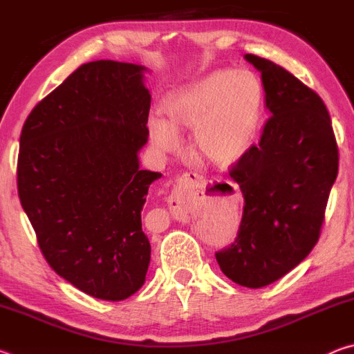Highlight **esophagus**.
I'll use <instances>...</instances> for the list:
<instances>
[{
	"mask_svg": "<svg viewBox=\"0 0 354 354\" xmlns=\"http://www.w3.org/2000/svg\"><path fill=\"white\" fill-rule=\"evenodd\" d=\"M203 187H205V181H203V176L196 175V173H184V175L176 178L171 194L169 195L171 211H176V209L196 198L203 194Z\"/></svg>",
	"mask_w": 354,
	"mask_h": 354,
	"instance_id": "esophagus-1",
	"label": "esophagus"
}]
</instances>
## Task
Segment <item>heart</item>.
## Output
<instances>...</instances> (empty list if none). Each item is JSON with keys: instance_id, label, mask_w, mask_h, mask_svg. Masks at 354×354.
Masks as SVG:
<instances>
[{"instance_id": "1", "label": "heart", "mask_w": 354, "mask_h": 354, "mask_svg": "<svg viewBox=\"0 0 354 354\" xmlns=\"http://www.w3.org/2000/svg\"><path fill=\"white\" fill-rule=\"evenodd\" d=\"M262 109V86L248 70L214 71L170 95L169 120L149 122L154 145L173 149L178 127L194 128V149L215 165L234 162L256 134Z\"/></svg>"}]
</instances>
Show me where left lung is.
Listing matches in <instances>:
<instances>
[{
  "label": "left lung",
  "mask_w": 354,
  "mask_h": 354,
  "mask_svg": "<svg viewBox=\"0 0 354 354\" xmlns=\"http://www.w3.org/2000/svg\"><path fill=\"white\" fill-rule=\"evenodd\" d=\"M272 117L261 140L230 176L245 205L237 237L215 259L236 284L259 289L295 268L320 237L339 170V149L323 100L286 68L254 55Z\"/></svg>",
  "instance_id": "obj_1"
}]
</instances>
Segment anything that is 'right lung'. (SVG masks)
<instances>
[{
    "label": "right lung",
    "mask_w": 354,
    "mask_h": 354,
    "mask_svg": "<svg viewBox=\"0 0 354 354\" xmlns=\"http://www.w3.org/2000/svg\"><path fill=\"white\" fill-rule=\"evenodd\" d=\"M142 65H81L34 107L20 136L17 184L41 254L93 298L120 301L145 283L142 231L149 184L140 170L151 95Z\"/></svg>",
    "instance_id": "1"
}]
</instances>
